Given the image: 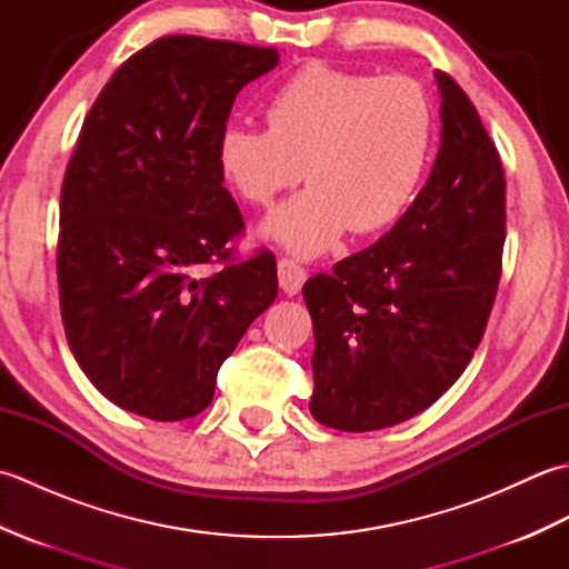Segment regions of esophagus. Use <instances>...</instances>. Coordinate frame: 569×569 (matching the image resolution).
<instances>
[{"label": "esophagus", "instance_id": "esophagus-1", "mask_svg": "<svg viewBox=\"0 0 569 569\" xmlns=\"http://www.w3.org/2000/svg\"><path fill=\"white\" fill-rule=\"evenodd\" d=\"M306 278H308V271L298 261L288 257L278 259V283H281V288L288 296H296L300 288H303Z\"/></svg>", "mask_w": 569, "mask_h": 569}]
</instances>
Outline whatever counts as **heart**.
<instances>
[{"label": "heart", "instance_id": "b5f03b06", "mask_svg": "<svg viewBox=\"0 0 569 569\" xmlns=\"http://www.w3.org/2000/svg\"><path fill=\"white\" fill-rule=\"evenodd\" d=\"M269 129L227 124L214 147L217 173L241 200L278 208L263 232L300 257L330 249L345 229L371 234L393 224L420 190L438 131L426 84L308 63L266 100Z\"/></svg>", "mask_w": 569, "mask_h": 569}]
</instances>
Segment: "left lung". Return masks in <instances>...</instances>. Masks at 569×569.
<instances>
[{"label": "left lung", "instance_id": "1", "mask_svg": "<svg viewBox=\"0 0 569 569\" xmlns=\"http://www.w3.org/2000/svg\"><path fill=\"white\" fill-rule=\"evenodd\" d=\"M442 143L428 183L377 244L306 281L316 332L310 413L345 432L391 428L462 377L497 298L506 241L499 151L467 98L435 72Z\"/></svg>", "mask_w": 569, "mask_h": 569}]
</instances>
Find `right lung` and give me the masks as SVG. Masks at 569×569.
Instances as JSON below:
<instances>
[{
    "label": "right lung",
    "mask_w": 569,
    "mask_h": 569,
    "mask_svg": "<svg viewBox=\"0 0 569 569\" xmlns=\"http://www.w3.org/2000/svg\"><path fill=\"white\" fill-rule=\"evenodd\" d=\"M276 48L163 36L117 68L82 122L60 188V316L80 369L119 408L186 420L278 293L269 249L244 232L214 147L237 92ZM202 264H220L198 277Z\"/></svg>",
    "instance_id": "right-lung-1"
}]
</instances>
